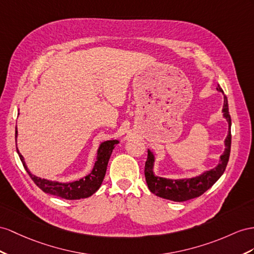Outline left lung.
I'll return each instance as SVG.
<instances>
[{"label": "left lung", "mask_w": 254, "mask_h": 254, "mask_svg": "<svg viewBox=\"0 0 254 254\" xmlns=\"http://www.w3.org/2000/svg\"><path fill=\"white\" fill-rule=\"evenodd\" d=\"M217 90L223 92V90L218 84ZM223 116L229 122V134L225 138V150L224 153L220 157L219 164L210 171H207L199 176L193 177L190 179H166L155 176L153 174V163L154 157L150 150H148V158L145 164V177L149 190L162 198L171 199L174 201H185L195 197L200 196L205 193L209 188H211L214 183L222 176L224 173L227 162L230 159L231 152V116L229 113V104L227 99L224 95V105H223Z\"/></svg>", "instance_id": "1"}]
</instances>
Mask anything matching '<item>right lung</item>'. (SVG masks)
<instances>
[{
  "label": "right lung",
  "instance_id": "add662e5",
  "mask_svg": "<svg viewBox=\"0 0 254 254\" xmlns=\"http://www.w3.org/2000/svg\"><path fill=\"white\" fill-rule=\"evenodd\" d=\"M16 136H17V128H16ZM118 142H119L118 140H107V141L102 142L99 150H97V157H96V161H95L92 172H91L88 176L83 177L77 181H74V183H68V184H61V183H57V181L42 179L40 177L34 176V175H32L29 172L27 165H25L23 157L21 155V153L18 151V149H17V152L25 168V171L28 172L29 176L42 191H44L45 193L56 195V196H59L65 199H80V198H86L91 196V195L99 190V188L103 183V179L105 177L107 164H108L110 155H112L113 149L115 148V145L118 144Z\"/></svg>",
  "mask_w": 254,
  "mask_h": 254
}]
</instances>
